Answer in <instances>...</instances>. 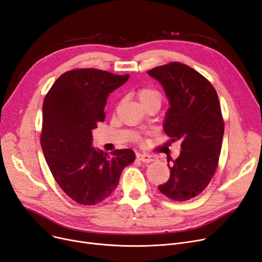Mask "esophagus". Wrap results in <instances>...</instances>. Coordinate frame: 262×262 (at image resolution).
Listing matches in <instances>:
<instances>
[{"instance_id": "1", "label": "esophagus", "mask_w": 262, "mask_h": 262, "mask_svg": "<svg viewBox=\"0 0 262 262\" xmlns=\"http://www.w3.org/2000/svg\"><path fill=\"white\" fill-rule=\"evenodd\" d=\"M137 158L139 161L143 162V163H151V162H155L157 157L155 155H151V154H146V153H140L137 154Z\"/></svg>"}]
</instances>
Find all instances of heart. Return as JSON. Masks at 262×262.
Listing matches in <instances>:
<instances>
[{
	"instance_id": "b5f03b06",
	"label": "heart",
	"mask_w": 262,
	"mask_h": 262,
	"mask_svg": "<svg viewBox=\"0 0 262 262\" xmlns=\"http://www.w3.org/2000/svg\"><path fill=\"white\" fill-rule=\"evenodd\" d=\"M138 98H139L140 103H143V101L150 100L153 98L161 99V94L158 93V91H156L154 89L144 88V89H141L138 92Z\"/></svg>"
}]
</instances>
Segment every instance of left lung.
Wrapping results in <instances>:
<instances>
[{"label":"left lung","mask_w":262,"mask_h":262,"mask_svg":"<svg viewBox=\"0 0 262 262\" xmlns=\"http://www.w3.org/2000/svg\"><path fill=\"white\" fill-rule=\"evenodd\" d=\"M147 75L162 84L169 101L163 128L172 142L181 141L179 157H168L169 180L158 189L185 201L208 186L219 164L224 136L219 96L206 78L185 64L158 66Z\"/></svg>","instance_id":"1"}]
</instances>
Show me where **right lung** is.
I'll return each mask as SVG.
<instances>
[{
	"instance_id": "obj_1",
	"label": "right lung",
	"mask_w": 262,
	"mask_h": 262,
	"mask_svg": "<svg viewBox=\"0 0 262 262\" xmlns=\"http://www.w3.org/2000/svg\"><path fill=\"white\" fill-rule=\"evenodd\" d=\"M99 70H75L58 78L42 104L40 144L56 183L76 202L92 206L119 184L123 169L135 161L130 149L108 155L92 145V132L105 120L111 92L128 80Z\"/></svg>"
}]
</instances>
